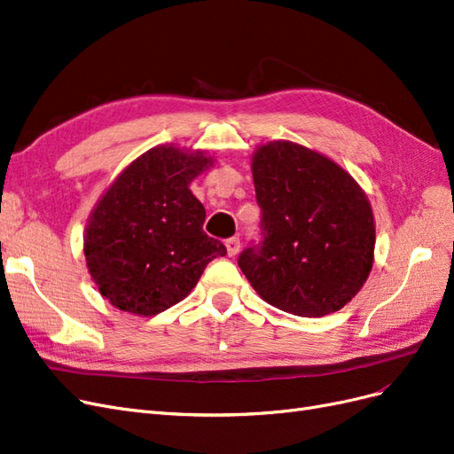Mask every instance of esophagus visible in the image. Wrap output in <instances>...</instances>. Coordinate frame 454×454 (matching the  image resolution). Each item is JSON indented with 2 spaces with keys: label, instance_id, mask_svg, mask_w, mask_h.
<instances>
[{
  "label": "esophagus",
  "instance_id": "1",
  "mask_svg": "<svg viewBox=\"0 0 454 454\" xmlns=\"http://www.w3.org/2000/svg\"><path fill=\"white\" fill-rule=\"evenodd\" d=\"M225 246H227L229 257H234V255L239 254V249H240V239L239 237H231V239L225 240Z\"/></svg>",
  "mask_w": 454,
  "mask_h": 454
}]
</instances>
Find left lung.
<instances>
[{"label": "left lung", "mask_w": 454, "mask_h": 454, "mask_svg": "<svg viewBox=\"0 0 454 454\" xmlns=\"http://www.w3.org/2000/svg\"><path fill=\"white\" fill-rule=\"evenodd\" d=\"M259 237L239 267L269 304L321 317L361 291L373 262L376 227L356 182L325 155L276 140L254 158Z\"/></svg>", "instance_id": "1"}]
</instances>
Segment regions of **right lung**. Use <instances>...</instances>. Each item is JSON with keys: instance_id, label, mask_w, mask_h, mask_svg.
Returning a JSON list of instances; mask_svg holds the SVG:
<instances>
[{"instance_id": "right-lung-1", "label": "right lung", "mask_w": 454, "mask_h": 454, "mask_svg": "<svg viewBox=\"0 0 454 454\" xmlns=\"http://www.w3.org/2000/svg\"><path fill=\"white\" fill-rule=\"evenodd\" d=\"M210 158L173 146L135 160L91 212L84 255L101 294L116 308L155 316L197 286L227 247L202 231L205 207L190 182Z\"/></svg>"}]
</instances>
